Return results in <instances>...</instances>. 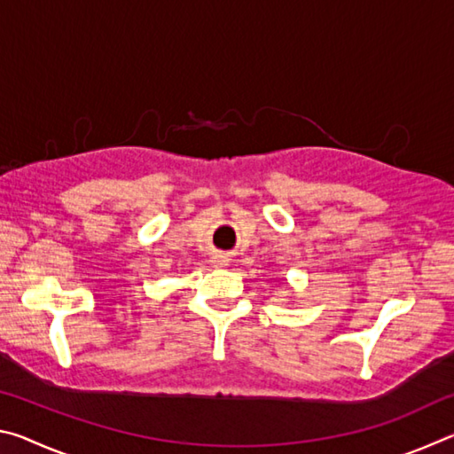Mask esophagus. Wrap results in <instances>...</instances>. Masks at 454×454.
<instances>
[{
	"label": "esophagus",
	"instance_id": "1",
	"mask_svg": "<svg viewBox=\"0 0 454 454\" xmlns=\"http://www.w3.org/2000/svg\"><path fill=\"white\" fill-rule=\"evenodd\" d=\"M212 264L218 266V268L228 266V264H230V258H228L226 254H222V252H216V254L212 256Z\"/></svg>",
	"mask_w": 454,
	"mask_h": 454
}]
</instances>
